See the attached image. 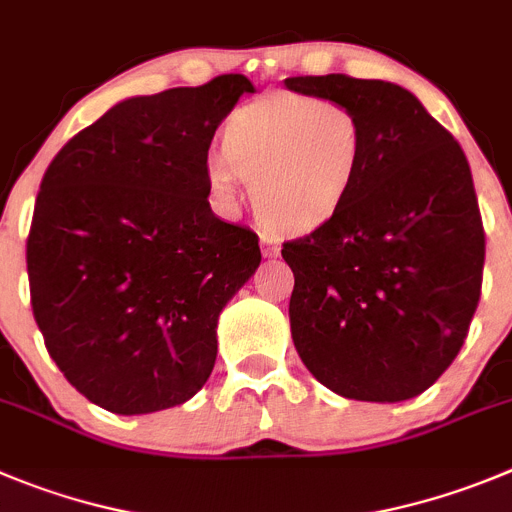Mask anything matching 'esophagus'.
<instances>
[{
    "label": "esophagus",
    "instance_id": "esophagus-1",
    "mask_svg": "<svg viewBox=\"0 0 512 512\" xmlns=\"http://www.w3.org/2000/svg\"><path fill=\"white\" fill-rule=\"evenodd\" d=\"M261 253H264L266 259H274L276 253H279V243L269 236H261Z\"/></svg>",
    "mask_w": 512,
    "mask_h": 512
}]
</instances>
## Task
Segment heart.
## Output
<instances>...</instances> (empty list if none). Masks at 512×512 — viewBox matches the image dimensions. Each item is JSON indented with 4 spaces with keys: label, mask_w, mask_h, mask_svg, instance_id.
Here are the masks:
<instances>
[{
    "label": "heart",
    "mask_w": 512,
    "mask_h": 512,
    "mask_svg": "<svg viewBox=\"0 0 512 512\" xmlns=\"http://www.w3.org/2000/svg\"><path fill=\"white\" fill-rule=\"evenodd\" d=\"M365 126L348 103L276 93L228 119L223 154L205 164L210 190L236 200L251 182L256 215L271 231L304 236L330 223L358 185Z\"/></svg>",
    "instance_id": "obj_1"
}]
</instances>
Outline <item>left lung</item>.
<instances>
[{
  "mask_svg": "<svg viewBox=\"0 0 512 512\" xmlns=\"http://www.w3.org/2000/svg\"><path fill=\"white\" fill-rule=\"evenodd\" d=\"M284 86L348 103L365 126L358 185L340 213L287 241L292 340L309 373L355 401L424 393L475 317L485 231L470 162L406 88L342 73Z\"/></svg>",
  "mask_w": 512,
  "mask_h": 512,
  "instance_id": "left-lung-1",
  "label": "left lung"
}]
</instances>
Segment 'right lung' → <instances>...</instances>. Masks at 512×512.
Returning <instances> with one entry per match:
<instances>
[{"label": "right lung", "mask_w": 512, "mask_h": 512, "mask_svg": "<svg viewBox=\"0 0 512 512\" xmlns=\"http://www.w3.org/2000/svg\"><path fill=\"white\" fill-rule=\"evenodd\" d=\"M253 83L218 75L111 106L50 162L30 238L32 314L70 386L111 414L190 401L259 236L210 210L208 149Z\"/></svg>", "instance_id": "1"}]
</instances>
